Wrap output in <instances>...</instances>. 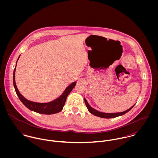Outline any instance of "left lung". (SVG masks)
<instances>
[{
    "instance_id": "obj_1",
    "label": "left lung",
    "mask_w": 158,
    "mask_h": 158,
    "mask_svg": "<svg viewBox=\"0 0 158 158\" xmlns=\"http://www.w3.org/2000/svg\"><path fill=\"white\" fill-rule=\"evenodd\" d=\"M85 104L86 105V107L88 110V111L90 112L92 114L94 115H96V116H98V117H102V118H114V117H118V116H120V115H122L125 114H126L127 113H128L129 111H130L133 108V106H135V105L131 107L130 109L127 110V111H123V112H121V113H102V112H99L97 110H95V109L92 108L90 105L88 104L87 100L85 98Z\"/></svg>"
}]
</instances>
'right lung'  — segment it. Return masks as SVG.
<instances>
[{"label": "right lung", "instance_id": "add662e5", "mask_svg": "<svg viewBox=\"0 0 158 158\" xmlns=\"http://www.w3.org/2000/svg\"><path fill=\"white\" fill-rule=\"evenodd\" d=\"M15 70H16V67L15 68L14 72H13V85L19 98L27 108H28L29 110L33 111L40 113V114H53L60 112L63 108V106L65 104L69 94L71 92V90L73 89V88L76 85V82L72 83L71 85H70L68 86V88L66 89V90H64V92L63 93V94L59 98H56V100L51 102L45 103H36V102H31L27 100L20 94L19 91L17 88V86L15 83Z\"/></svg>", "mask_w": 158, "mask_h": 158}]
</instances>
